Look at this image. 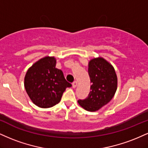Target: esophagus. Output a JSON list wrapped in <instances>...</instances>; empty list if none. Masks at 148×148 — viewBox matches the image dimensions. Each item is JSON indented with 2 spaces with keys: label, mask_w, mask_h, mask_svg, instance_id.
I'll return each mask as SVG.
<instances>
[{
  "label": "esophagus",
  "mask_w": 148,
  "mask_h": 148,
  "mask_svg": "<svg viewBox=\"0 0 148 148\" xmlns=\"http://www.w3.org/2000/svg\"><path fill=\"white\" fill-rule=\"evenodd\" d=\"M72 87H73V88H76V87H77V82H76V81L73 82V83H72Z\"/></svg>",
  "instance_id": "34e87169"
}]
</instances>
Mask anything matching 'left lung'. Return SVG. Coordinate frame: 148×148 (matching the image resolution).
<instances>
[{
	"mask_svg": "<svg viewBox=\"0 0 148 148\" xmlns=\"http://www.w3.org/2000/svg\"><path fill=\"white\" fill-rule=\"evenodd\" d=\"M88 74L91 91L86 99H79L78 102L88 111L95 112L113 98L117 88V77L114 67L103 58L90 60Z\"/></svg>",
	"mask_w": 148,
	"mask_h": 148,
	"instance_id": "1",
	"label": "left lung"
}]
</instances>
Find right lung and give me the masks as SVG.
<instances>
[{
    "mask_svg": "<svg viewBox=\"0 0 148 148\" xmlns=\"http://www.w3.org/2000/svg\"><path fill=\"white\" fill-rule=\"evenodd\" d=\"M54 57H45L28 69L25 77V88L32 102L42 108H47L60 102L67 82L60 69L55 67Z\"/></svg>",
    "mask_w": 148,
    "mask_h": 148,
    "instance_id": "obj_1",
    "label": "right lung"
}]
</instances>
